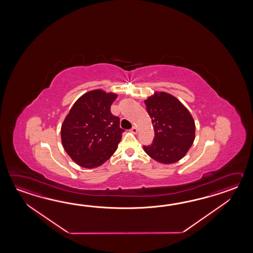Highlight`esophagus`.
Segmentation results:
<instances>
[{
  "mask_svg": "<svg viewBox=\"0 0 253 253\" xmlns=\"http://www.w3.org/2000/svg\"><path fill=\"white\" fill-rule=\"evenodd\" d=\"M131 132H132L133 134H136V133L138 132V128H137L135 126H134L131 128Z\"/></svg>",
  "mask_w": 253,
  "mask_h": 253,
  "instance_id": "esophagus-1",
  "label": "esophagus"
}]
</instances>
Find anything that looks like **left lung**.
<instances>
[{
	"mask_svg": "<svg viewBox=\"0 0 253 253\" xmlns=\"http://www.w3.org/2000/svg\"><path fill=\"white\" fill-rule=\"evenodd\" d=\"M145 104L155 131L153 143L144 146L145 153L165 165L181 160L195 138L193 116L176 97L167 92H155Z\"/></svg>",
	"mask_w": 253,
	"mask_h": 253,
	"instance_id": "obj_1",
	"label": "left lung"
}]
</instances>
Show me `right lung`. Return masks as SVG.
<instances>
[{
  "label": "right lung",
  "instance_id": "right-lung-1",
  "mask_svg": "<svg viewBox=\"0 0 253 253\" xmlns=\"http://www.w3.org/2000/svg\"><path fill=\"white\" fill-rule=\"evenodd\" d=\"M118 95L94 89L82 95L70 108L60 129L67 154L84 168L100 167L113 156L124 129L110 111Z\"/></svg>",
  "mask_w": 253,
  "mask_h": 253
}]
</instances>
